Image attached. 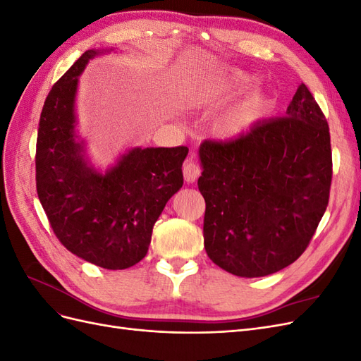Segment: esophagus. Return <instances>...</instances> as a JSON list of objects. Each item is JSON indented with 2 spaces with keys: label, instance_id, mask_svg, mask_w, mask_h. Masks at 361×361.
I'll return each mask as SVG.
<instances>
[{
  "label": "esophagus",
  "instance_id": "obj_1",
  "mask_svg": "<svg viewBox=\"0 0 361 361\" xmlns=\"http://www.w3.org/2000/svg\"><path fill=\"white\" fill-rule=\"evenodd\" d=\"M200 173H202V170L199 167V164L194 162L192 159H190V161L183 164V178L187 182L197 180L199 176H200Z\"/></svg>",
  "mask_w": 361,
  "mask_h": 361
}]
</instances>
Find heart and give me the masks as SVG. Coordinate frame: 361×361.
Listing matches in <instances>:
<instances>
[{"label": "heart", "mask_w": 361, "mask_h": 361, "mask_svg": "<svg viewBox=\"0 0 361 361\" xmlns=\"http://www.w3.org/2000/svg\"><path fill=\"white\" fill-rule=\"evenodd\" d=\"M250 84L251 78H247L244 75H236L228 84H206L204 87H200V89H195L192 92V101L197 104H214L228 94L248 89ZM267 108L268 101L265 96H251L218 118L215 125L216 133L224 138H235L243 135L265 114Z\"/></svg>", "instance_id": "heart-1"}]
</instances>
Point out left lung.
Masks as SVG:
<instances>
[{
  "label": "left lung",
  "mask_w": 361,
  "mask_h": 361,
  "mask_svg": "<svg viewBox=\"0 0 361 361\" xmlns=\"http://www.w3.org/2000/svg\"><path fill=\"white\" fill-rule=\"evenodd\" d=\"M204 248L239 277H264L293 264L329 206L330 128L305 84L286 116L262 120L231 140L200 146Z\"/></svg>",
  "instance_id": "left-lung-1"
}]
</instances>
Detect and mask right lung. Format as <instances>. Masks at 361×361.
I'll return each mask as SVG.
<instances>
[{
    "label": "right lung",
    "mask_w": 361,
    "mask_h": 361,
    "mask_svg": "<svg viewBox=\"0 0 361 361\" xmlns=\"http://www.w3.org/2000/svg\"><path fill=\"white\" fill-rule=\"evenodd\" d=\"M96 51H85L52 85L40 113L36 188L48 221L71 253L105 269L133 267L147 253L164 206L183 185L188 147L133 149L101 174L75 140L78 75Z\"/></svg>",
    "instance_id": "1"
}]
</instances>
